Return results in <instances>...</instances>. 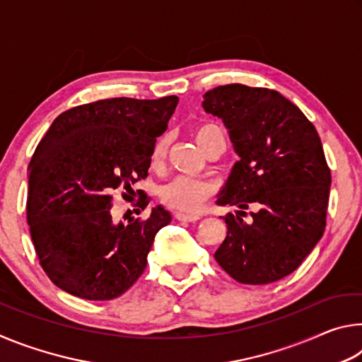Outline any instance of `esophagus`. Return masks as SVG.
Instances as JSON below:
<instances>
[{
  "mask_svg": "<svg viewBox=\"0 0 362 362\" xmlns=\"http://www.w3.org/2000/svg\"><path fill=\"white\" fill-rule=\"evenodd\" d=\"M175 218L180 220V222H196V220H199V216H194V214H185V212H175Z\"/></svg>",
  "mask_w": 362,
  "mask_h": 362,
  "instance_id": "obj_1",
  "label": "esophagus"
}]
</instances>
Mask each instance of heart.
<instances>
[{"label":"heart","mask_w":362,"mask_h":362,"mask_svg":"<svg viewBox=\"0 0 362 362\" xmlns=\"http://www.w3.org/2000/svg\"><path fill=\"white\" fill-rule=\"evenodd\" d=\"M193 136L196 144L199 145V148L203 151L211 144L217 142V140H223L225 142L223 131L220 129L217 124H212V122H203V124L196 126L193 129ZM166 155L168 139L161 137L158 139V142L153 146L151 166H163ZM212 194L214 185L211 182L189 179V177H177V179L170 180L168 185H164V188L161 189V201L168 207H170V209L194 214L201 209V206H203Z\"/></svg>","instance_id":"obj_1"}]
</instances>
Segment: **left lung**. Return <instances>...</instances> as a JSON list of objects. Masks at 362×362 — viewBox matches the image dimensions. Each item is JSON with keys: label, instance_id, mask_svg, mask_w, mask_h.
Segmentation results:
<instances>
[{"label": "left lung", "instance_id": "obj_1", "mask_svg": "<svg viewBox=\"0 0 362 362\" xmlns=\"http://www.w3.org/2000/svg\"><path fill=\"white\" fill-rule=\"evenodd\" d=\"M203 107L222 118L240 161L217 204L238 206L223 217L216 260L243 284H268L300 267L326 228L330 169L313 126L278 90L226 84L207 90ZM255 206L253 220H242Z\"/></svg>", "mask_w": 362, "mask_h": 362}]
</instances>
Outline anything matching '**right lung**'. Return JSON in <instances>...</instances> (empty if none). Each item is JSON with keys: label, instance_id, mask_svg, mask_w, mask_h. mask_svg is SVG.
<instances>
[{"label": "right lung", "instance_id": "1", "mask_svg": "<svg viewBox=\"0 0 362 362\" xmlns=\"http://www.w3.org/2000/svg\"><path fill=\"white\" fill-rule=\"evenodd\" d=\"M177 103L175 95L84 103L60 113L36 146L27 222L41 268L62 291L112 300L144 273L155 235L170 214L159 206L146 218L116 225L113 194L132 192L146 179L153 146ZM150 199L140 194L134 206L145 209Z\"/></svg>", "mask_w": 362, "mask_h": 362}]
</instances>
